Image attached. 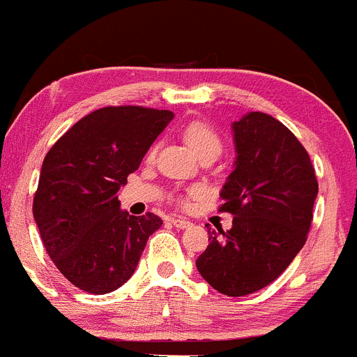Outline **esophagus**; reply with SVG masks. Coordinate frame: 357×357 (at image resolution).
<instances>
[{"instance_id": "esophagus-1", "label": "esophagus", "mask_w": 357, "mask_h": 357, "mask_svg": "<svg viewBox=\"0 0 357 357\" xmlns=\"http://www.w3.org/2000/svg\"><path fill=\"white\" fill-rule=\"evenodd\" d=\"M171 222H172V225H174V227H178V229H186V227H190V225H192L188 220H185V218H172Z\"/></svg>"}]
</instances>
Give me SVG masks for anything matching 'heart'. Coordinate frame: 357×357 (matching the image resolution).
I'll return each instance as SVG.
<instances>
[{"label": "heart", "instance_id": "b5f03b06", "mask_svg": "<svg viewBox=\"0 0 357 357\" xmlns=\"http://www.w3.org/2000/svg\"><path fill=\"white\" fill-rule=\"evenodd\" d=\"M183 137H185L186 144L194 149L199 156L204 155L208 151H218L222 149V139H220L218 133L211 128L206 121H190L188 125L183 130ZM155 153V149L151 151V155ZM192 197H197L199 190H192L190 192Z\"/></svg>", "mask_w": 357, "mask_h": 357}]
</instances>
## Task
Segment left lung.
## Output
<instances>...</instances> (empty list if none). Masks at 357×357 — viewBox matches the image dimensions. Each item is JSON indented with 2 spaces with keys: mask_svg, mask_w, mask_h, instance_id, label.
Returning <instances> with one entry per match:
<instances>
[{
  "mask_svg": "<svg viewBox=\"0 0 357 357\" xmlns=\"http://www.w3.org/2000/svg\"><path fill=\"white\" fill-rule=\"evenodd\" d=\"M232 132L238 156L218 208L234 215L232 227H209L211 243L195 264L215 291L238 298L264 289L294 261L312 225L319 183L306 149L273 116L248 112Z\"/></svg>",
  "mask_w": 357,
  "mask_h": 357,
  "instance_id": "obj_1",
  "label": "left lung"
}]
</instances>
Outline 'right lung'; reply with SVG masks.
Segmentation results:
<instances>
[{"mask_svg": "<svg viewBox=\"0 0 357 357\" xmlns=\"http://www.w3.org/2000/svg\"><path fill=\"white\" fill-rule=\"evenodd\" d=\"M172 118L141 105L102 107L79 119L43 158L33 216L49 257L81 291L121 287L162 227L153 213L121 211L118 192Z\"/></svg>", "mask_w": 357, "mask_h": 357, "instance_id": "1", "label": "right lung"}]
</instances>
